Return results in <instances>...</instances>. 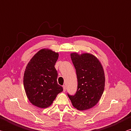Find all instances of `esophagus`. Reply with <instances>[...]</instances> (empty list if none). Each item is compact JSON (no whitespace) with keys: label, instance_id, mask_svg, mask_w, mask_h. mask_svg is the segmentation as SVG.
I'll list each match as a JSON object with an SVG mask.
<instances>
[{"label":"esophagus","instance_id":"1","mask_svg":"<svg viewBox=\"0 0 131 131\" xmlns=\"http://www.w3.org/2000/svg\"><path fill=\"white\" fill-rule=\"evenodd\" d=\"M66 86H65V85H63V92H65V91H66Z\"/></svg>","mask_w":131,"mask_h":131}]
</instances>
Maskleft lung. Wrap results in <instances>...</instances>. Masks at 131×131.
<instances>
[{
    "instance_id": "8db88e82",
    "label": "left lung",
    "mask_w": 131,
    "mask_h": 131,
    "mask_svg": "<svg viewBox=\"0 0 131 131\" xmlns=\"http://www.w3.org/2000/svg\"><path fill=\"white\" fill-rule=\"evenodd\" d=\"M77 78V90L74 95L68 93L72 105L78 110L93 107L99 101L105 87V75L101 63L89 53L70 54Z\"/></svg>"
}]
</instances>
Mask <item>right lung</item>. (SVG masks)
<instances>
[{
  "instance_id": "obj_1",
  "label": "right lung",
  "mask_w": 131,
  "mask_h": 131,
  "mask_svg": "<svg viewBox=\"0 0 131 131\" xmlns=\"http://www.w3.org/2000/svg\"><path fill=\"white\" fill-rule=\"evenodd\" d=\"M58 53L42 49L35 54L26 66L23 85L26 95L33 105L45 108L51 105L63 88L58 84L54 65Z\"/></svg>"
}]
</instances>
